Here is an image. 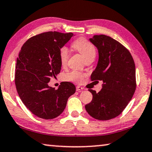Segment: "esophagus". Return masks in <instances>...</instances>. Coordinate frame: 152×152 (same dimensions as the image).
Listing matches in <instances>:
<instances>
[{"label": "esophagus", "mask_w": 152, "mask_h": 152, "mask_svg": "<svg viewBox=\"0 0 152 152\" xmlns=\"http://www.w3.org/2000/svg\"><path fill=\"white\" fill-rule=\"evenodd\" d=\"M83 90V88L81 87V86H77L76 87V90L77 91V92H81V91H82Z\"/></svg>", "instance_id": "34e87169"}]
</instances>
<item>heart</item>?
Returning <instances> with one entry per match:
<instances>
[{"instance_id":"1","label":"heart","mask_w":152,"mask_h":152,"mask_svg":"<svg viewBox=\"0 0 152 152\" xmlns=\"http://www.w3.org/2000/svg\"><path fill=\"white\" fill-rule=\"evenodd\" d=\"M72 46L83 56L86 60L90 58H95V47L86 38L80 37V38L77 39L73 42ZM58 56H59V60L62 66H65L69 59V50L66 46H62L60 49ZM85 76L86 75L81 72L77 70H73L65 75V79L66 80L75 81V82H82Z\"/></svg>"}]
</instances>
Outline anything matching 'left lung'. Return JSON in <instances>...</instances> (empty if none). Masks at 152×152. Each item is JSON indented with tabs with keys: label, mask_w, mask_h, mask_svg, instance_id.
Returning a JSON list of instances; mask_svg holds the SVG:
<instances>
[{
	"label": "left lung",
	"mask_w": 152,
	"mask_h": 152,
	"mask_svg": "<svg viewBox=\"0 0 152 152\" xmlns=\"http://www.w3.org/2000/svg\"><path fill=\"white\" fill-rule=\"evenodd\" d=\"M90 41L99 54L91 81H102L103 85L98 93L88 90L92 100L85 108L92 118L109 120L122 113L132 99L137 86L134 62L128 49L110 37L94 35Z\"/></svg>",
	"instance_id": "1"
}]
</instances>
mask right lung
I'll return each instance as SVG.
<instances>
[{
    "mask_svg": "<svg viewBox=\"0 0 152 152\" xmlns=\"http://www.w3.org/2000/svg\"><path fill=\"white\" fill-rule=\"evenodd\" d=\"M73 35L72 32H43L28 39L20 51L15 65L16 90L24 105L39 118L51 120L60 115L70 96L75 92L71 82H62L57 90L48 86L61 70L60 49Z\"/></svg>",
    "mask_w": 152,
    "mask_h": 152,
    "instance_id": "right-lung-1",
    "label": "right lung"
}]
</instances>
